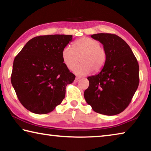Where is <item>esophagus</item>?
I'll return each instance as SVG.
<instances>
[{
    "mask_svg": "<svg viewBox=\"0 0 151 151\" xmlns=\"http://www.w3.org/2000/svg\"><path fill=\"white\" fill-rule=\"evenodd\" d=\"M81 81V78L80 77H78V76H76V78H75V82L76 83H77V82L80 81Z\"/></svg>",
    "mask_w": 151,
    "mask_h": 151,
    "instance_id": "34e87169",
    "label": "esophagus"
}]
</instances>
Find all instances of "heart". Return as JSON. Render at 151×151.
I'll return each instance as SVG.
<instances>
[{
	"label": "heart",
	"instance_id": "heart-1",
	"mask_svg": "<svg viewBox=\"0 0 151 151\" xmlns=\"http://www.w3.org/2000/svg\"><path fill=\"white\" fill-rule=\"evenodd\" d=\"M69 46L64 47L61 52L64 65L69 70H73L80 58L81 65L74 69L78 76H85L91 73H99L103 69L106 60V52L101 47L99 40L89 37H83Z\"/></svg>",
	"mask_w": 151,
	"mask_h": 151
}]
</instances>
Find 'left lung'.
Returning <instances> with one entry per match:
<instances>
[{
    "instance_id": "obj_1",
    "label": "left lung",
    "mask_w": 151,
    "mask_h": 151,
    "mask_svg": "<svg viewBox=\"0 0 151 151\" xmlns=\"http://www.w3.org/2000/svg\"><path fill=\"white\" fill-rule=\"evenodd\" d=\"M103 45L106 60L98 75L88 76L84 96L94 111L116 115L129 106L139 84V66L127 43L109 33L91 35Z\"/></svg>"
}]
</instances>
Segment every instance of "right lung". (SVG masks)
Listing matches in <instances>:
<instances>
[{"instance_id": "add662e5", "label": "right lung", "mask_w": 151, "mask_h": 151, "mask_svg": "<svg viewBox=\"0 0 151 151\" xmlns=\"http://www.w3.org/2000/svg\"><path fill=\"white\" fill-rule=\"evenodd\" d=\"M72 35H52L30 39L15 57L11 83L20 103L35 114H47L60 104L75 75L64 65L61 52Z\"/></svg>"}]
</instances>
